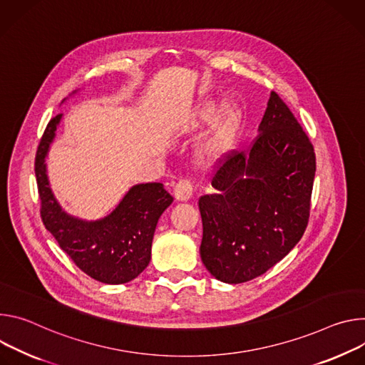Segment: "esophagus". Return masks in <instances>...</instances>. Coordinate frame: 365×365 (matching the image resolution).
<instances>
[{
  "mask_svg": "<svg viewBox=\"0 0 365 365\" xmlns=\"http://www.w3.org/2000/svg\"><path fill=\"white\" fill-rule=\"evenodd\" d=\"M194 187L190 180H181L174 187V195L180 201H188L192 197Z\"/></svg>",
  "mask_w": 365,
  "mask_h": 365,
  "instance_id": "obj_1",
  "label": "esophagus"
}]
</instances>
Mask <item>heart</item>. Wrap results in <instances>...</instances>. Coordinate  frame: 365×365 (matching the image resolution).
I'll list each match as a JSON object with an SVG mask.
<instances>
[{
  "mask_svg": "<svg viewBox=\"0 0 365 365\" xmlns=\"http://www.w3.org/2000/svg\"><path fill=\"white\" fill-rule=\"evenodd\" d=\"M216 104L213 101H205L188 117L182 126V133L191 135L213 117ZM242 110L235 101H226L216 114L209 132L201 139L197 148V156L203 164H215L230 148L235 135L240 126Z\"/></svg>",
  "mask_w": 365,
  "mask_h": 365,
  "instance_id": "heart-1",
  "label": "heart"
}]
</instances>
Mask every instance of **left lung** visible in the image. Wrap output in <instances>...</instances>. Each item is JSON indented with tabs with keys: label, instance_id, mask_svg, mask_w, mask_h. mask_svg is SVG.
I'll return each mask as SVG.
<instances>
[{
	"label": "left lung",
	"instance_id": "obj_1",
	"mask_svg": "<svg viewBox=\"0 0 365 365\" xmlns=\"http://www.w3.org/2000/svg\"><path fill=\"white\" fill-rule=\"evenodd\" d=\"M314 173L312 142L272 91L250 149L229 156L212 180L219 192L198 200L209 272L239 284L284 258L307 227Z\"/></svg>",
	"mask_w": 365,
	"mask_h": 365
}]
</instances>
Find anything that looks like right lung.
I'll list each match as a JSON object with an SVG mask.
<instances>
[{
  "mask_svg": "<svg viewBox=\"0 0 365 365\" xmlns=\"http://www.w3.org/2000/svg\"><path fill=\"white\" fill-rule=\"evenodd\" d=\"M61 118L58 114L48 123L34 160L43 225L81 271L106 284L129 282L148 267L156 223L174 198L160 182H146L133 185L100 220H81L63 212L49 187L45 164Z\"/></svg>",
  "mask_w": 365,
  "mask_h": 365,
  "instance_id": "right-lung-1",
  "label": "right lung"
}]
</instances>
